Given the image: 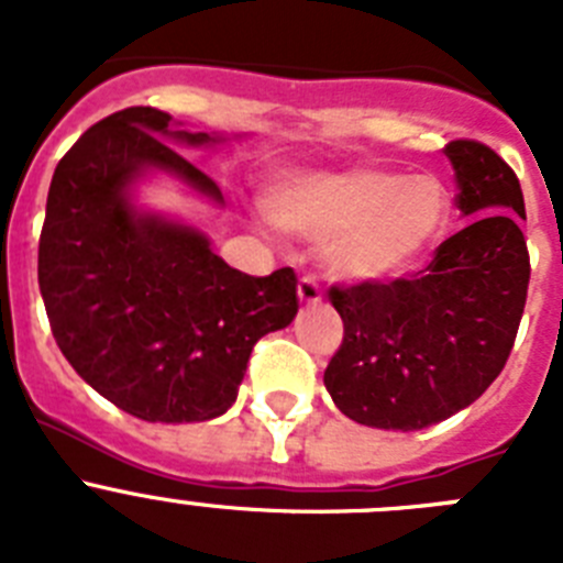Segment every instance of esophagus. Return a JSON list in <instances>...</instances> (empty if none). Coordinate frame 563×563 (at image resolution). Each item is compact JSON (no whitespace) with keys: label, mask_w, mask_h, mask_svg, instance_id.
I'll return each instance as SVG.
<instances>
[{"label":"esophagus","mask_w":563,"mask_h":563,"mask_svg":"<svg viewBox=\"0 0 563 563\" xmlns=\"http://www.w3.org/2000/svg\"><path fill=\"white\" fill-rule=\"evenodd\" d=\"M298 301L301 305H318L321 301V287H318L316 276H301V282H298Z\"/></svg>","instance_id":"1"}]
</instances>
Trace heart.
<instances>
[{
  "instance_id": "obj_1",
  "label": "heart",
  "mask_w": 563,
  "mask_h": 563,
  "mask_svg": "<svg viewBox=\"0 0 563 563\" xmlns=\"http://www.w3.org/2000/svg\"><path fill=\"white\" fill-rule=\"evenodd\" d=\"M278 231L324 242V265L350 282L402 273L445 220V194L431 177L352 166L278 183L267 194Z\"/></svg>"
}]
</instances>
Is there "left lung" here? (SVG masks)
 <instances>
[{"label": "left lung", "instance_id": "obj_1", "mask_svg": "<svg viewBox=\"0 0 563 563\" xmlns=\"http://www.w3.org/2000/svg\"><path fill=\"white\" fill-rule=\"evenodd\" d=\"M456 208L474 217L411 278L330 287L343 321L324 372L332 402L372 429L449 420L505 369L530 282L519 177L485 143L445 146Z\"/></svg>", "mask_w": 563, "mask_h": 563}]
</instances>
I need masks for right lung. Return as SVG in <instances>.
Here are the masks:
<instances>
[{"instance_id":"right-lung-1","label":"right lung","mask_w":563,"mask_h":563,"mask_svg":"<svg viewBox=\"0 0 563 563\" xmlns=\"http://www.w3.org/2000/svg\"><path fill=\"white\" fill-rule=\"evenodd\" d=\"M166 141L222 137L129 107L64 154L38 239V290L58 350L98 395L148 422H202L233 406L258 338L296 318L298 282L290 267L233 271L200 228L137 211L132 188L148 172L222 202L217 183Z\"/></svg>"}]
</instances>
